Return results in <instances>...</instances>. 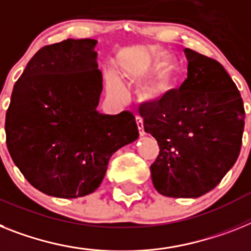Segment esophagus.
Returning a JSON list of instances; mask_svg holds the SVG:
<instances>
[{
  "instance_id": "1",
  "label": "esophagus",
  "mask_w": 251,
  "mask_h": 251,
  "mask_svg": "<svg viewBox=\"0 0 251 251\" xmlns=\"http://www.w3.org/2000/svg\"><path fill=\"white\" fill-rule=\"evenodd\" d=\"M136 125H138L139 134H140V136H143L145 134V131H144V124H143V119L140 117V116H136Z\"/></svg>"
}]
</instances>
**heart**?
<instances>
[{
    "label": "heart",
    "instance_id": "heart-1",
    "mask_svg": "<svg viewBox=\"0 0 251 251\" xmlns=\"http://www.w3.org/2000/svg\"><path fill=\"white\" fill-rule=\"evenodd\" d=\"M170 56L165 50H148L139 54L135 60L121 67L122 75L139 83L136 96L147 104H159L174 93L177 84V71L168 65ZM166 66L165 67L164 65ZM107 93L112 100H120L124 97V88L116 75H107Z\"/></svg>",
    "mask_w": 251,
    "mask_h": 251
}]
</instances>
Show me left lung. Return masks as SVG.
Wrapping results in <instances>:
<instances>
[{"instance_id": "1", "label": "left lung", "mask_w": 251, "mask_h": 251, "mask_svg": "<svg viewBox=\"0 0 251 251\" xmlns=\"http://www.w3.org/2000/svg\"><path fill=\"white\" fill-rule=\"evenodd\" d=\"M187 77L159 104L140 109L159 154L151 166L165 197L198 198L220 184L240 154L245 109L237 86L213 58L185 48Z\"/></svg>"}]
</instances>
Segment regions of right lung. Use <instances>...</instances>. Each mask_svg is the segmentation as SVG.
Returning a JSON list of instances; mask_svg holds the SVG:
<instances>
[{"label": "right lung", "mask_w": 251, "mask_h": 251, "mask_svg": "<svg viewBox=\"0 0 251 251\" xmlns=\"http://www.w3.org/2000/svg\"><path fill=\"white\" fill-rule=\"evenodd\" d=\"M96 39L44 46L15 83L6 112V144L24 177L50 197L93 193L111 155L139 136L129 111H97L102 93Z\"/></svg>", "instance_id": "add662e5"}]
</instances>
